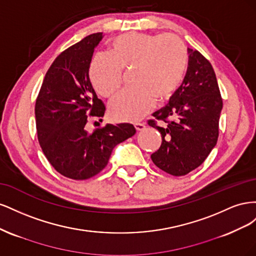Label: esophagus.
I'll return each instance as SVG.
<instances>
[{"mask_svg":"<svg viewBox=\"0 0 256 256\" xmlns=\"http://www.w3.org/2000/svg\"><path fill=\"white\" fill-rule=\"evenodd\" d=\"M134 127L138 131H142V130L145 129V124L144 122H136Z\"/></svg>","mask_w":256,"mask_h":256,"instance_id":"obj_1","label":"esophagus"}]
</instances>
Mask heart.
I'll use <instances>...</instances> for the list:
<instances>
[{
  "label": "heart",
  "mask_w": 256,
  "mask_h": 256,
  "mask_svg": "<svg viewBox=\"0 0 256 256\" xmlns=\"http://www.w3.org/2000/svg\"><path fill=\"white\" fill-rule=\"evenodd\" d=\"M110 56L96 54L88 74L98 94L111 97L118 90L122 70L132 68L134 86L110 104L112 118L134 122L148 113L154 102H164L180 86L189 64L187 46L175 34L125 33L114 37Z\"/></svg>",
  "instance_id": "heart-1"
}]
</instances>
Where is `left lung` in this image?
<instances>
[{"label":"left lung","mask_w":256,"mask_h":256,"mask_svg":"<svg viewBox=\"0 0 256 256\" xmlns=\"http://www.w3.org/2000/svg\"><path fill=\"white\" fill-rule=\"evenodd\" d=\"M189 64L182 84L168 104L152 113L148 125L161 134L162 142L152 160L162 171L184 176L200 166L216 146L223 106L218 81L209 60L188 48ZM168 125L164 128L156 120Z\"/></svg>","instance_id":"obj_1"}]
</instances>
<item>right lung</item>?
I'll return each mask as SVG.
<instances>
[{
    "mask_svg": "<svg viewBox=\"0 0 256 256\" xmlns=\"http://www.w3.org/2000/svg\"><path fill=\"white\" fill-rule=\"evenodd\" d=\"M102 33L90 34L62 52L44 76L36 98L38 142L46 158L65 177L84 180L106 166L114 147L136 134L132 124H106L92 132L88 120L106 106L92 86L90 64Z\"/></svg>",
    "mask_w": 256,
    "mask_h": 256,
    "instance_id": "1",
    "label": "right lung"
}]
</instances>
